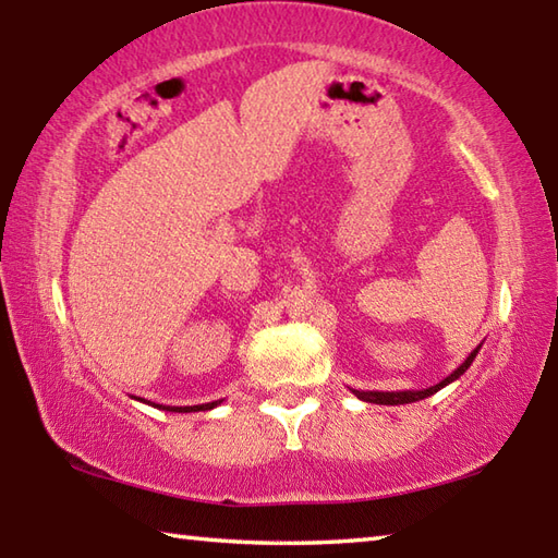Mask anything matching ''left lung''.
<instances>
[{
  "instance_id": "obj_1",
  "label": "left lung",
  "mask_w": 558,
  "mask_h": 558,
  "mask_svg": "<svg viewBox=\"0 0 558 558\" xmlns=\"http://www.w3.org/2000/svg\"><path fill=\"white\" fill-rule=\"evenodd\" d=\"M480 347H483V344H480ZM480 347L472 349L465 362H462L456 372L448 374L446 379L438 381L436 386H428V389H421V391H356V389H352V393L356 396V399H362V401H366V403H381V405H401V403H413V401L428 399V396L438 393V391L442 389V386H448V384H452L456 379H460V376L470 369L472 359L477 356Z\"/></svg>"
}]
</instances>
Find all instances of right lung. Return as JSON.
<instances>
[{"label":"right lung","instance_id":"obj_1","mask_svg":"<svg viewBox=\"0 0 558 558\" xmlns=\"http://www.w3.org/2000/svg\"><path fill=\"white\" fill-rule=\"evenodd\" d=\"M137 401H145V399H137ZM145 403H149V401H145ZM221 401L199 403V405H162V403H149V405H155V409H162V411H172V413H192V411H211Z\"/></svg>","mask_w":558,"mask_h":558}]
</instances>
